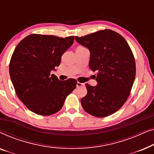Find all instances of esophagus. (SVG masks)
Masks as SVG:
<instances>
[{"instance_id":"esophagus-1","label":"esophagus","mask_w":154,"mask_h":154,"mask_svg":"<svg viewBox=\"0 0 154 154\" xmlns=\"http://www.w3.org/2000/svg\"><path fill=\"white\" fill-rule=\"evenodd\" d=\"M84 85V83H80V82H78L76 83V87L77 88H81L82 86Z\"/></svg>"}]
</instances>
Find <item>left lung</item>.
Masks as SVG:
<instances>
[{"label": "left lung", "instance_id": "left-lung-1", "mask_svg": "<svg viewBox=\"0 0 154 154\" xmlns=\"http://www.w3.org/2000/svg\"><path fill=\"white\" fill-rule=\"evenodd\" d=\"M75 41L89 49V66L97 71V85L85 83L88 93L81 99L82 106L95 117L113 114L127 101L135 79V61L129 45L110 29L75 36Z\"/></svg>", "mask_w": 154, "mask_h": 154}]
</instances>
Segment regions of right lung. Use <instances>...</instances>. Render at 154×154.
<instances>
[{"mask_svg": "<svg viewBox=\"0 0 154 154\" xmlns=\"http://www.w3.org/2000/svg\"><path fill=\"white\" fill-rule=\"evenodd\" d=\"M73 40L74 36L31 34L14 49L10 62V79L19 99L32 112L41 116L58 112L76 88V80L60 81L50 74L60 66L62 54Z\"/></svg>", "mask_w": 154, "mask_h": 154, "instance_id": "add662e5", "label": "right lung"}]
</instances>
